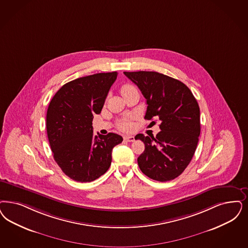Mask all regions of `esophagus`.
Listing matches in <instances>:
<instances>
[{
    "label": "esophagus",
    "mask_w": 248,
    "mask_h": 248,
    "mask_svg": "<svg viewBox=\"0 0 248 248\" xmlns=\"http://www.w3.org/2000/svg\"><path fill=\"white\" fill-rule=\"evenodd\" d=\"M125 141H128V142H134L135 141V137H132V136H125L124 137Z\"/></svg>",
    "instance_id": "1"
}]
</instances>
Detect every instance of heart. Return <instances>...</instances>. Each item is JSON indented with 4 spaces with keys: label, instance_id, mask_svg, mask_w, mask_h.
<instances>
[{
    "label": "heart",
    "instance_id": "obj_1",
    "mask_svg": "<svg viewBox=\"0 0 248 248\" xmlns=\"http://www.w3.org/2000/svg\"><path fill=\"white\" fill-rule=\"evenodd\" d=\"M134 89H136L134 86L126 84V85H124L122 87L121 93H122V94L124 93H126V92H128V91H131V90H134ZM118 126H119V128L121 129V130L125 131V132L132 130V127H133V126H132V124L129 122L128 120H124V121H122V122L120 123Z\"/></svg>",
    "mask_w": 248,
    "mask_h": 248
}]
</instances>
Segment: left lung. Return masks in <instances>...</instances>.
<instances>
[{"label": "left lung", "mask_w": 248, "mask_h": 248, "mask_svg": "<svg viewBox=\"0 0 248 248\" xmlns=\"http://www.w3.org/2000/svg\"><path fill=\"white\" fill-rule=\"evenodd\" d=\"M124 73L146 100L145 119L160 121L161 131L155 138L142 134L136 137L145 144V151L137 158L138 166L152 180H174L185 170L196 150L201 133L196 99L184 83L161 73Z\"/></svg>", "instance_id": "left-lung-1"}]
</instances>
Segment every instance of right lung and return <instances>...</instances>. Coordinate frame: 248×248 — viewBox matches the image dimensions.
<instances>
[{"label":"right lung","mask_w":248,"mask_h":248,"mask_svg":"<svg viewBox=\"0 0 248 248\" xmlns=\"http://www.w3.org/2000/svg\"><path fill=\"white\" fill-rule=\"evenodd\" d=\"M117 72L78 78L62 86L46 112V132L55 161L71 180L91 182L110 168L111 151L123 137L94 136L93 115L99 114Z\"/></svg>","instance_id":"add662e5"}]
</instances>
